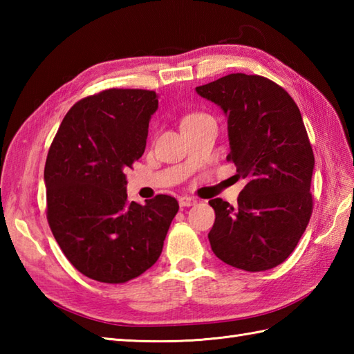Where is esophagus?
Masks as SVG:
<instances>
[{"label":"esophagus","instance_id":"34e87169","mask_svg":"<svg viewBox=\"0 0 354 354\" xmlns=\"http://www.w3.org/2000/svg\"><path fill=\"white\" fill-rule=\"evenodd\" d=\"M198 204V199L196 198H192V196H183L179 198V207H193Z\"/></svg>","mask_w":354,"mask_h":354}]
</instances>
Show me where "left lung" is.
Listing matches in <instances>:
<instances>
[{"mask_svg": "<svg viewBox=\"0 0 354 354\" xmlns=\"http://www.w3.org/2000/svg\"><path fill=\"white\" fill-rule=\"evenodd\" d=\"M228 118L227 160L246 179L237 207L209 201L216 221L208 240L217 259L259 272L289 257L312 214L313 150L301 112L272 80L228 74L196 88Z\"/></svg>", "mask_w": 354, "mask_h": 354, "instance_id": "left-lung-1", "label": "left lung"}]
</instances>
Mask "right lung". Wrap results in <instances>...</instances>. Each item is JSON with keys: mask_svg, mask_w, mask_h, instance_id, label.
Segmentation results:
<instances>
[{"mask_svg": "<svg viewBox=\"0 0 354 354\" xmlns=\"http://www.w3.org/2000/svg\"><path fill=\"white\" fill-rule=\"evenodd\" d=\"M158 94L106 89L66 112L44 169L47 219L65 257L102 283H126L160 259L178 201H127L124 170L145 153Z\"/></svg>", "mask_w": 354, "mask_h": 354, "instance_id": "add662e5", "label": "right lung"}]
</instances>
